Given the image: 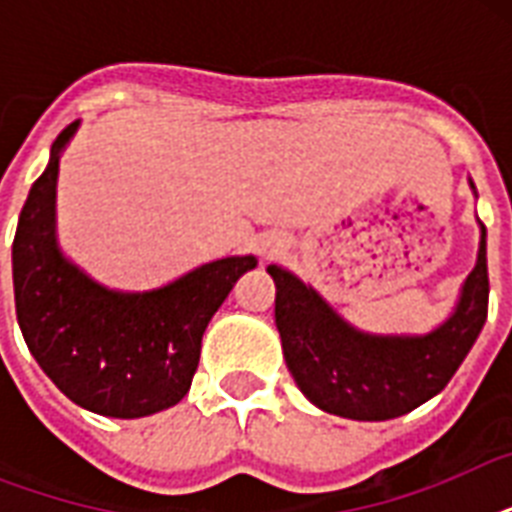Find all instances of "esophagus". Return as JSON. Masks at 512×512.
<instances>
[{"mask_svg":"<svg viewBox=\"0 0 512 512\" xmlns=\"http://www.w3.org/2000/svg\"><path fill=\"white\" fill-rule=\"evenodd\" d=\"M276 252H279V247H276V244H271V241L260 244V255H263V257H273Z\"/></svg>","mask_w":512,"mask_h":512,"instance_id":"1","label":"esophagus"}]
</instances>
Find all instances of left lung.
I'll return each mask as SVG.
<instances>
[{
	"label": "left lung",
	"instance_id": "obj_1",
	"mask_svg": "<svg viewBox=\"0 0 512 512\" xmlns=\"http://www.w3.org/2000/svg\"><path fill=\"white\" fill-rule=\"evenodd\" d=\"M276 281V327L284 361L313 404L348 420H393L446 388L489 313L486 228L457 311L425 337L356 332L292 273L268 265Z\"/></svg>",
	"mask_w": 512,
	"mask_h": 512
}]
</instances>
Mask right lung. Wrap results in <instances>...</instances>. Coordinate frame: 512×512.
<instances>
[{"instance_id": "1", "label": "right lung", "mask_w": 512, "mask_h": 512, "mask_svg": "<svg viewBox=\"0 0 512 512\" xmlns=\"http://www.w3.org/2000/svg\"><path fill=\"white\" fill-rule=\"evenodd\" d=\"M76 127L71 122L55 138L50 164L20 209L12 241L15 313L31 356L74 404L119 420L146 417L188 393L209 319L257 260H215L143 295L87 279L55 244L58 162Z\"/></svg>"}]
</instances>
